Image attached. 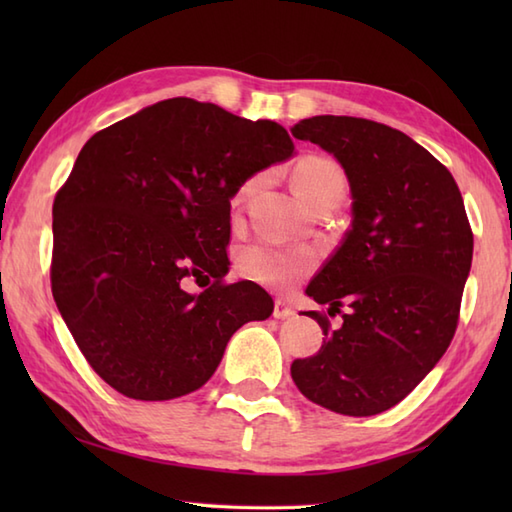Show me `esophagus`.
Wrapping results in <instances>:
<instances>
[{"label": "esophagus", "mask_w": 512, "mask_h": 512, "mask_svg": "<svg viewBox=\"0 0 512 512\" xmlns=\"http://www.w3.org/2000/svg\"><path fill=\"white\" fill-rule=\"evenodd\" d=\"M273 317H275V319H281V321H284V319H292V317H295V310H292L284 299H277V301H275Z\"/></svg>", "instance_id": "obj_1"}]
</instances>
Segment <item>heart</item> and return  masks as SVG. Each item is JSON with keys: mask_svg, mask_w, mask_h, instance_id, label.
Here are the masks:
<instances>
[{"mask_svg": "<svg viewBox=\"0 0 512 512\" xmlns=\"http://www.w3.org/2000/svg\"><path fill=\"white\" fill-rule=\"evenodd\" d=\"M259 182H262L259 176L248 178L239 187L235 202H244L259 187ZM292 184H295L299 198L310 209L323 200H341L345 193L343 171L332 160L321 156H310L301 160L295 173H292ZM314 262H317V257H314L312 250H281L268 244H253L239 253L237 268L244 277L259 281V284L288 290L299 279L312 273Z\"/></svg>", "mask_w": 512, "mask_h": 512, "instance_id": "obj_1", "label": "heart"}]
</instances>
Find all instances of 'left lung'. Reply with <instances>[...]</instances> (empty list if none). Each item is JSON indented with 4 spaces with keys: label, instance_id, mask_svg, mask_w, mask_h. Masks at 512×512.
<instances>
[{
    "label": "left lung",
    "instance_id": "1",
    "mask_svg": "<svg viewBox=\"0 0 512 512\" xmlns=\"http://www.w3.org/2000/svg\"><path fill=\"white\" fill-rule=\"evenodd\" d=\"M341 162L352 228L306 288L333 316L308 312L325 334L297 358L299 391L343 416L398 405L447 352L471 270L473 231L451 171L398 129L354 116H312L292 127ZM348 310L343 313L342 308Z\"/></svg>",
    "mask_w": 512,
    "mask_h": 512
}]
</instances>
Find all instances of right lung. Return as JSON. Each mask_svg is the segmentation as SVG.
Here are the masks:
<instances>
[{"label": "right lung", "mask_w": 512, "mask_h": 512, "mask_svg": "<svg viewBox=\"0 0 512 512\" xmlns=\"http://www.w3.org/2000/svg\"><path fill=\"white\" fill-rule=\"evenodd\" d=\"M288 132L213 103L169 99L96 132L52 204V297L85 361L134 400L200 389L226 343L273 314L226 284L231 198L292 156ZM189 278L205 290L191 296Z\"/></svg>", "instance_id": "obj_1"}]
</instances>
